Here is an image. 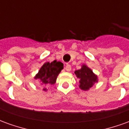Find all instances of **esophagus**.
Returning a JSON list of instances; mask_svg holds the SVG:
<instances>
[{
    "label": "esophagus",
    "instance_id": "esophagus-1",
    "mask_svg": "<svg viewBox=\"0 0 129 129\" xmlns=\"http://www.w3.org/2000/svg\"><path fill=\"white\" fill-rule=\"evenodd\" d=\"M65 69H66V70L68 71V72H70V70H71V66L69 64H67L66 66V67H65Z\"/></svg>",
    "mask_w": 129,
    "mask_h": 129
}]
</instances>
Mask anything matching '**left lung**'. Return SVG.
Here are the masks:
<instances>
[{
    "instance_id": "8db88e82",
    "label": "left lung",
    "mask_w": 129,
    "mask_h": 129,
    "mask_svg": "<svg viewBox=\"0 0 129 129\" xmlns=\"http://www.w3.org/2000/svg\"><path fill=\"white\" fill-rule=\"evenodd\" d=\"M75 74L79 79V88L83 90H88L98 81L97 76L86 65H82L81 69L75 70Z\"/></svg>"
}]
</instances>
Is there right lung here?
<instances>
[{
	"instance_id": "add662e5",
	"label": "right lung",
	"mask_w": 129,
	"mask_h": 129,
	"mask_svg": "<svg viewBox=\"0 0 129 129\" xmlns=\"http://www.w3.org/2000/svg\"><path fill=\"white\" fill-rule=\"evenodd\" d=\"M63 68V64L61 62L54 60L52 62H46L40 68L34 79H39L40 83L43 86L53 85L56 82L57 76ZM46 91V88H43Z\"/></svg>"
}]
</instances>
